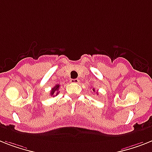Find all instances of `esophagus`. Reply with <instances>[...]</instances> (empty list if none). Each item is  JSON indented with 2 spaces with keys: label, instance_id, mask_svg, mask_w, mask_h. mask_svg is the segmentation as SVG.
Masks as SVG:
<instances>
[{
  "label": "esophagus",
  "instance_id": "obj_1",
  "mask_svg": "<svg viewBox=\"0 0 152 152\" xmlns=\"http://www.w3.org/2000/svg\"><path fill=\"white\" fill-rule=\"evenodd\" d=\"M71 83H78V82H79V79H77V78L71 79Z\"/></svg>",
  "mask_w": 152,
  "mask_h": 152
}]
</instances>
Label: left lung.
Here are the masks:
<instances>
[{
	"instance_id": "1",
	"label": "left lung",
	"mask_w": 152,
	"mask_h": 152,
	"mask_svg": "<svg viewBox=\"0 0 152 152\" xmlns=\"http://www.w3.org/2000/svg\"><path fill=\"white\" fill-rule=\"evenodd\" d=\"M92 90H93V91H95V88H92ZM96 93H97V92H96ZM97 95H98V93H97Z\"/></svg>"
}]
</instances>
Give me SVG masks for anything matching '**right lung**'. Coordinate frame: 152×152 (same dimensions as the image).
<instances>
[{
    "mask_svg": "<svg viewBox=\"0 0 152 152\" xmlns=\"http://www.w3.org/2000/svg\"><path fill=\"white\" fill-rule=\"evenodd\" d=\"M60 88V85H56L53 88L52 90L50 91V96H55L56 95H58V89Z\"/></svg>",
    "mask_w": 152,
    "mask_h": 152,
    "instance_id": "add662e5",
    "label": "right lung"
}]
</instances>
